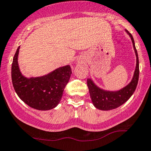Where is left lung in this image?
Returning a JSON list of instances; mask_svg holds the SVG:
<instances>
[{
    "label": "left lung",
    "instance_id": "1",
    "mask_svg": "<svg viewBox=\"0 0 151 151\" xmlns=\"http://www.w3.org/2000/svg\"><path fill=\"white\" fill-rule=\"evenodd\" d=\"M126 32L131 37L136 56L135 71H134V76H133L131 82L127 86L119 90L109 91V90L101 89L100 88L97 86L91 78L87 80V84H88V89H89L90 98H91L93 105L97 109H100V110H111V109H116L119 106L122 105L132 97V95L135 91L136 86H137L139 77V56H138V53L136 51L135 43H134L132 35L127 30H126Z\"/></svg>",
    "mask_w": 151,
    "mask_h": 151
}]
</instances>
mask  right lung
<instances>
[{
    "label": "right lung",
    "mask_w": 151,
    "mask_h": 151,
    "mask_svg": "<svg viewBox=\"0 0 151 151\" xmlns=\"http://www.w3.org/2000/svg\"><path fill=\"white\" fill-rule=\"evenodd\" d=\"M19 47L13 57L11 69L12 82L17 95L24 103L35 109L49 110L56 107L70 78V66L59 67L40 77L26 78L19 68Z\"/></svg>",
    "instance_id": "right-lung-1"
}]
</instances>
